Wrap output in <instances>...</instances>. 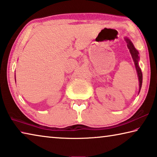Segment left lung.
<instances>
[{"mask_svg":"<svg viewBox=\"0 0 157 157\" xmlns=\"http://www.w3.org/2000/svg\"><path fill=\"white\" fill-rule=\"evenodd\" d=\"M124 40H125V42L127 44V47L129 49V52L131 53V55H132L133 62H134L136 69V71H137L138 81H139V92H138V94H139L141 87H142V83H143V74H142V71H141V69L140 68L139 65H138V61H139V59H140L139 56H138L139 53H138V51L136 49V48L134 47V46H133L132 41H131L129 38L126 37H124Z\"/></svg>","mask_w":157,"mask_h":157,"instance_id":"left-lung-1","label":"left lung"}]
</instances>
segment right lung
<instances>
[{
  "label": "right lung",
  "mask_w": 157,
  "mask_h": 157,
  "mask_svg": "<svg viewBox=\"0 0 157 157\" xmlns=\"http://www.w3.org/2000/svg\"><path fill=\"white\" fill-rule=\"evenodd\" d=\"M14 76H15V75H14ZM14 78H15V81H16V77H14Z\"/></svg>",
  "instance_id": "1"
}]
</instances>
